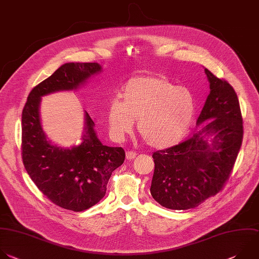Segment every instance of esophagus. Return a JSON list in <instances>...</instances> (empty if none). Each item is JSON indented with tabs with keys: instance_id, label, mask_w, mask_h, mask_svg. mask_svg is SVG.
I'll list each match as a JSON object with an SVG mask.
<instances>
[{
	"instance_id": "obj_1",
	"label": "esophagus",
	"mask_w": 259,
	"mask_h": 259,
	"mask_svg": "<svg viewBox=\"0 0 259 259\" xmlns=\"http://www.w3.org/2000/svg\"><path fill=\"white\" fill-rule=\"evenodd\" d=\"M136 155H137V153H136L135 151H127V152H126V158H127L128 160L134 159V158L136 157Z\"/></svg>"
}]
</instances>
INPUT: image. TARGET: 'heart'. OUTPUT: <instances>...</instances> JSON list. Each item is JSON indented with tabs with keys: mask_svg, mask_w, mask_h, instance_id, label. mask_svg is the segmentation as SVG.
<instances>
[{
	"mask_svg": "<svg viewBox=\"0 0 259 259\" xmlns=\"http://www.w3.org/2000/svg\"><path fill=\"white\" fill-rule=\"evenodd\" d=\"M122 101L113 99L107 109L111 136L121 141L134 128L153 148L164 149L180 141L195 113L192 94L161 74L130 78L123 86Z\"/></svg>",
	"mask_w": 259,
	"mask_h": 259,
	"instance_id": "obj_1",
	"label": "heart"
}]
</instances>
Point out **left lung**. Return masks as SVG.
Wrapping results in <instances>:
<instances>
[{"instance_id":"obj_1","label":"left lung","mask_w":259,"mask_h":259,"mask_svg":"<svg viewBox=\"0 0 259 259\" xmlns=\"http://www.w3.org/2000/svg\"><path fill=\"white\" fill-rule=\"evenodd\" d=\"M204 72L210 91L196 125L206 123L184 142L152 154L150 193L168 209L194 208L219 193L242 144L243 122L234 89L206 68Z\"/></svg>"}]
</instances>
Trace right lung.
Wrapping results in <instances>:
<instances>
[{
  "mask_svg": "<svg viewBox=\"0 0 259 259\" xmlns=\"http://www.w3.org/2000/svg\"><path fill=\"white\" fill-rule=\"evenodd\" d=\"M102 70L99 63L62 65L30 92L22 112V160L27 174L44 195L68 210L83 211L104 198L125 151L101 142L86 111L80 144L68 148L53 143L41 126L40 102L54 93L78 90Z\"/></svg>",
  "mask_w": 259,
  "mask_h": 259,
  "instance_id": "obj_1",
  "label": "right lung"
}]
</instances>
